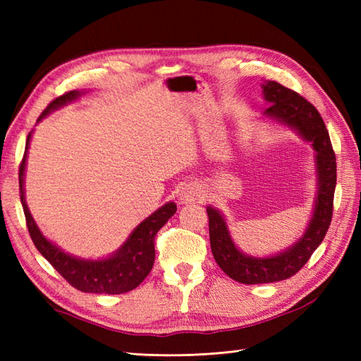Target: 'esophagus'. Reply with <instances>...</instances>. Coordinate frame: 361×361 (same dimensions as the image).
Here are the masks:
<instances>
[{"mask_svg":"<svg viewBox=\"0 0 361 361\" xmlns=\"http://www.w3.org/2000/svg\"><path fill=\"white\" fill-rule=\"evenodd\" d=\"M198 197V186L194 183H186V185H181L178 189V200L180 203H192L197 200Z\"/></svg>","mask_w":361,"mask_h":361,"instance_id":"34e87169","label":"esophagus"}]
</instances>
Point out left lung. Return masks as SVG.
<instances>
[{
    "mask_svg": "<svg viewBox=\"0 0 361 361\" xmlns=\"http://www.w3.org/2000/svg\"><path fill=\"white\" fill-rule=\"evenodd\" d=\"M264 101L270 105L264 118L281 127H287L310 142L315 152L317 192L313 200L312 219L304 234L288 248L273 256L257 257L240 251L234 243L226 220L217 208L208 206L209 240L214 259L229 278L240 283H268L288 279L296 274L310 259L331 226L334 194L336 185V163L331 137L318 110L295 91L281 83L265 80L262 85Z\"/></svg>",
    "mask_w": 361,
    "mask_h": 361,
    "instance_id": "left-lung-1",
    "label": "left lung"
}]
</instances>
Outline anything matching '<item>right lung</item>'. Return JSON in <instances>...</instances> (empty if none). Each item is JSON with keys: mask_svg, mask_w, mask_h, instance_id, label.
I'll return each mask as SVG.
<instances>
[{"mask_svg": "<svg viewBox=\"0 0 361 361\" xmlns=\"http://www.w3.org/2000/svg\"><path fill=\"white\" fill-rule=\"evenodd\" d=\"M82 94H85V91L74 90L54 99L37 122L43 121L51 111L60 109V106L78 101ZM30 137H32V132L27 135L25 157H23L20 166V198L30 239H32L35 248L74 288L83 291V293L121 295L136 288L152 270L153 262H155V235L176 212V204L173 202H167L150 214L130 233L127 240L106 257L85 259L70 255L49 239H46L27 208L25 197V171Z\"/></svg>", "mask_w": 361, "mask_h": 361, "instance_id": "right-lung-1", "label": "right lung"}]
</instances>
